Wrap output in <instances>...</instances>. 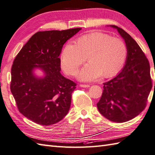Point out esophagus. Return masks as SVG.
Here are the masks:
<instances>
[{
	"instance_id": "1",
	"label": "esophagus",
	"mask_w": 155,
	"mask_h": 155,
	"mask_svg": "<svg viewBox=\"0 0 155 155\" xmlns=\"http://www.w3.org/2000/svg\"><path fill=\"white\" fill-rule=\"evenodd\" d=\"M80 87H83V88H88L90 87L89 84H80Z\"/></svg>"
}]
</instances>
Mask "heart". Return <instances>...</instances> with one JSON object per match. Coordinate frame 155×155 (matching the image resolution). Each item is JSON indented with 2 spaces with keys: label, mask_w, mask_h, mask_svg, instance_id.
<instances>
[{
  "label": "heart",
  "mask_w": 155,
  "mask_h": 155,
  "mask_svg": "<svg viewBox=\"0 0 155 155\" xmlns=\"http://www.w3.org/2000/svg\"><path fill=\"white\" fill-rule=\"evenodd\" d=\"M128 50L120 38L112 37L103 32L84 35L77 42H67L61 54V67L66 73L77 74L78 69L87 60L89 61L81 69L78 78L83 81L97 79L103 74L108 77L123 67Z\"/></svg>",
  "instance_id": "1"
}]
</instances>
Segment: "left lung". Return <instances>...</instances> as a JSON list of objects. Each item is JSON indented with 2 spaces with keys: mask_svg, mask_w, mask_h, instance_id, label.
<instances>
[{
  "mask_svg": "<svg viewBox=\"0 0 155 155\" xmlns=\"http://www.w3.org/2000/svg\"><path fill=\"white\" fill-rule=\"evenodd\" d=\"M127 47L125 65L113 79L104 83L97 104L100 113L114 123H124L139 115L147 105L152 88L150 64L137 42L123 29L115 25ZM155 85V83H154Z\"/></svg>",
  "mask_w": 155,
  "mask_h": 155,
  "instance_id": "obj_1",
  "label": "left lung"
}]
</instances>
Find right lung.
<instances>
[{
  "instance_id": "add662e5",
  "label": "right lung",
  "mask_w": 155,
  "mask_h": 155,
  "mask_svg": "<svg viewBox=\"0 0 155 155\" xmlns=\"http://www.w3.org/2000/svg\"><path fill=\"white\" fill-rule=\"evenodd\" d=\"M81 30L37 32L15 58L11 93L20 113L36 123H57L68 113L76 83L61 74L59 55L65 42ZM37 68L44 72V77L34 74Z\"/></svg>"
}]
</instances>
